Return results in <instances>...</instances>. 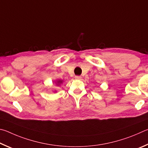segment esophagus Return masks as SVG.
I'll list each match as a JSON object with an SVG mask.
<instances>
[{"instance_id":"obj_1","label":"esophagus","mask_w":148,"mask_h":148,"mask_svg":"<svg viewBox=\"0 0 148 148\" xmlns=\"http://www.w3.org/2000/svg\"><path fill=\"white\" fill-rule=\"evenodd\" d=\"M75 78L76 79H81L82 77L81 76H79V75H76L75 76Z\"/></svg>"}]
</instances>
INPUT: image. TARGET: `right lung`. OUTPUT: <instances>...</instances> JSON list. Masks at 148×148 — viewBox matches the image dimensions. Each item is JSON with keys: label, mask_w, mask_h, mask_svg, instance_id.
Listing matches in <instances>:
<instances>
[{"label": "right lung", "mask_w": 148, "mask_h": 148, "mask_svg": "<svg viewBox=\"0 0 148 148\" xmlns=\"http://www.w3.org/2000/svg\"><path fill=\"white\" fill-rule=\"evenodd\" d=\"M58 84H60V83H62V81H58Z\"/></svg>", "instance_id": "1"}]
</instances>
